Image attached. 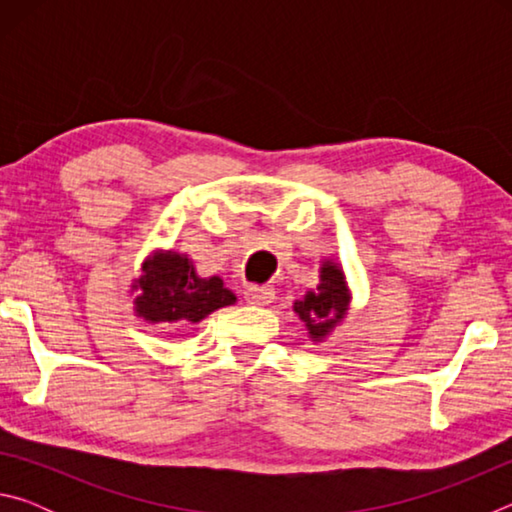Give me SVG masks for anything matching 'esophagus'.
Returning <instances> with one entry per match:
<instances>
[{"mask_svg": "<svg viewBox=\"0 0 512 512\" xmlns=\"http://www.w3.org/2000/svg\"><path fill=\"white\" fill-rule=\"evenodd\" d=\"M273 298H275V289L268 287V284H264V287H248V289H246L248 305L266 307L268 302H273Z\"/></svg>", "mask_w": 512, "mask_h": 512, "instance_id": "esophagus-1", "label": "esophagus"}]
</instances>
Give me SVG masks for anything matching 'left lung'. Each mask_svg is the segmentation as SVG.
<instances>
[{"label": "left lung", "mask_w": 512, "mask_h": 512, "mask_svg": "<svg viewBox=\"0 0 512 512\" xmlns=\"http://www.w3.org/2000/svg\"><path fill=\"white\" fill-rule=\"evenodd\" d=\"M352 291L345 280L341 264L323 259L318 268L316 289L293 302V311L307 327V336L314 343H323L339 327L350 311Z\"/></svg>", "instance_id": "1"}]
</instances>
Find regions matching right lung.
<instances>
[{"label": "right lung", "instance_id": "1", "mask_svg": "<svg viewBox=\"0 0 512 512\" xmlns=\"http://www.w3.org/2000/svg\"><path fill=\"white\" fill-rule=\"evenodd\" d=\"M135 316L151 325H196L212 311L230 307L237 296L219 275L201 277L189 255L153 250L131 284Z\"/></svg>", "mask_w": 512, "mask_h": 512}]
</instances>
